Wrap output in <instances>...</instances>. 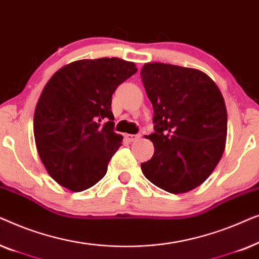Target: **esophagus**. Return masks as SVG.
<instances>
[{
  "instance_id": "obj_1",
  "label": "esophagus",
  "mask_w": 259,
  "mask_h": 259,
  "mask_svg": "<svg viewBox=\"0 0 259 259\" xmlns=\"http://www.w3.org/2000/svg\"><path fill=\"white\" fill-rule=\"evenodd\" d=\"M140 138L139 134H126L125 136V139L128 141V143H133V141L138 140Z\"/></svg>"
}]
</instances>
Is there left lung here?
I'll list each match as a JSON object with an SVG mask.
<instances>
[{
  "mask_svg": "<svg viewBox=\"0 0 259 259\" xmlns=\"http://www.w3.org/2000/svg\"><path fill=\"white\" fill-rule=\"evenodd\" d=\"M154 111V154L144 176L169 193H185L208 178L225 150L228 113L210 76L194 68L145 63L140 72Z\"/></svg>",
  "mask_w": 259,
  "mask_h": 259,
  "instance_id": "1",
  "label": "left lung"
}]
</instances>
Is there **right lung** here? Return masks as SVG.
Listing matches in <instances>:
<instances>
[{"mask_svg":"<svg viewBox=\"0 0 259 259\" xmlns=\"http://www.w3.org/2000/svg\"><path fill=\"white\" fill-rule=\"evenodd\" d=\"M118 58L79 60L46 84L34 113L35 144L49 176L73 192L95 185L121 146L111 111L116 87L137 73Z\"/></svg>","mask_w":259,"mask_h":259,"instance_id":"1","label":"right lung"}]
</instances>
